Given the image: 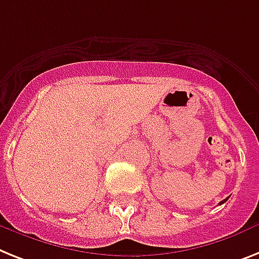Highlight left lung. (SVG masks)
<instances>
[{"label": "left lung", "instance_id": "1", "mask_svg": "<svg viewBox=\"0 0 259 259\" xmlns=\"http://www.w3.org/2000/svg\"><path fill=\"white\" fill-rule=\"evenodd\" d=\"M226 200H228V198H225V200H222V201H221V202H220V205H221V204H224V202H225V201H226Z\"/></svg>", "mask_w": 259, "mask_h": 259}]
</instances>
